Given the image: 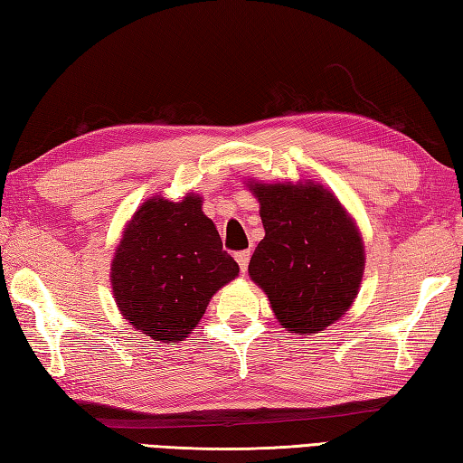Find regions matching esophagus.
Segmentation results:
<instances>
[{"label": "esophagus", "mask_w": 463, "mask_h": 463, "mask_svg": "<svg viewBox=\"0 0 463 463\" xmlns=\"http://www.w3.org/2000/svg\"><path fill=\"white\" fill-rule=\"evenodd\" d=\"M234 259H237V262H239L241 272H242V274L247 272V269H249V260H250V250H241V252L234 254Z\"/></svg>", "instance_id": "obj_1"}]
</instances>
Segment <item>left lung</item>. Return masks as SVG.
I'll use <instances>...</instances> for the list:
<instances>
[{
	"label": "left lung",
	"mask_w": 463,
	"mask_h": 463,
	"mask_svg": "<svg viewBox=\"0 0 463 463\" xmlns=\"http://www.w3.org/2000/svg\"><path fill=\"white\" fill-rule=\"evenodd\" d=\"M247 186L264 224L250 280L282 328L298 336L326 330L348 312L362 284L366 254L356 221L320 183L249 179Z\"/></svg>",
	"instance_id": "8db88e82"
}]
</instances>
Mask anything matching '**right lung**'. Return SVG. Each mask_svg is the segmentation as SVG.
Masks as SVG:
<instances>
[{
    "label": "right lung",
    "instance_id": "right-lung-1",
    "mask_svg": "<svg viewBox=\"0 0 463 463\" xmlns=\"http://www.w3.org/2000/svg\"><path fill=\"white\" fill-rule=\"evenodd\" d=\"M239 277V264L214 222L203 213V196L181 201L155 194L125 224L111 262V288L123 318L156 342L189 338L211 298Z\"/></svg>",
    "mask_w": 463,
    "mask_h": 463
}]
</instances>
